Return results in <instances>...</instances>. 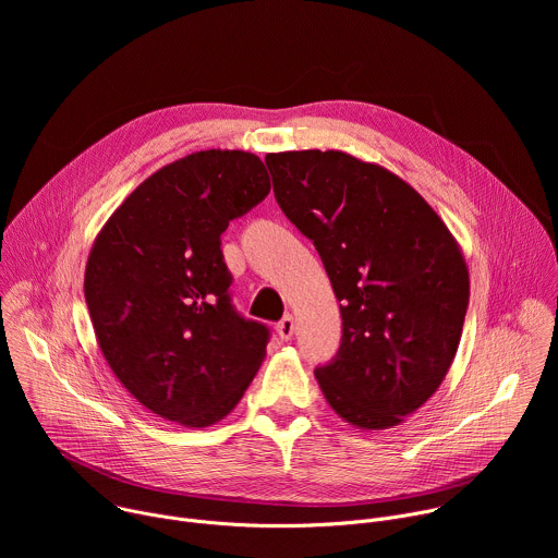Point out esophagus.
Listing matches in <instances>:
<instances>
[{
	"label": "esophagus",
	"mask_w": 558,
	"mask_h": 558,
	"mask_svg": "<svg viewBox=\"0 0 558 558\" xmlns=\"http://www.w3.org/2000/svg\"><path fill=\"white\" fill-rule=\"evenodd\" d=\"M278 336H280V340L282 342H287V340H291L293 338V331H295V323H293V317L291 315H284L282 320L278 323Z\"/></svg>",
	"instance_id": "obj_1"
}]
</instances>
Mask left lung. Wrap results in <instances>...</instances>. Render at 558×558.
Wrapping results in <instances>:
<instances>
[{
  "instance_id": "8db88e82",
  "label": "left lung",
  "mask_w": 558,
  "mask_h": 558,
  "mask_svg": "<svg viewBox=\"0 0 558 558\" xmlns=\"http://www.w3.org/2000/svg\"><path fill=\"white\" fill-rule=\"evenodd\" d=\"M276 201L313 241L342 313V344L315 371L360 430L400 426L441 386L470 278L439 214L390 170L340 149L267 154Z\"/></svg>"
}]
</instances>
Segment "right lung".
I'll return each instance as SVG.
<instances>
[{"mask_svg":"<svg viewBox=\"0 0 558 558\" xmlns=\"http://www.w3.org/2000/svg\"><path fill=\"white\" fill-rule=\"evenodd\" d=\"M269 190L256 154L201 149L147 177L97 233L84 278L97 344L154 415L207 428L256 377L269 331L231 308L220 233Z\"/></svg>","mask_w":558,"mask_h":558,"instance_id":"1","label":"right lung"}]
</instances>
